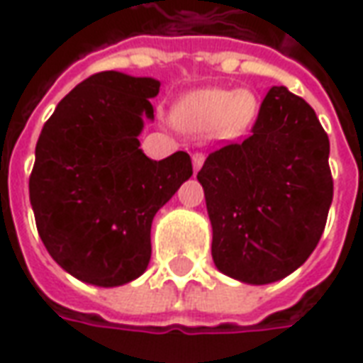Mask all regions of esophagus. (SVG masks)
Listing matches in <instances>:
<instances>
[{
    "label": "esophagus",
    "mask_w": 363,
    "mask_h": 363,
    "mask_svg": "<svg viewBox=\"0 0 363 363\" xmlns=\"http://www.w3.org/2000/svg\"><path fill=\"white\" fill-rule=\"evenodd\" d=\"M204 153H194L192 155V165H194V173H196L200 167L204 165Z\"/></svg>",
    "instance_id": "obj_1"
}]
</instances>
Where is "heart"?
<instances>
[{
  "instance_id": "obj_1",
  "label": "heart",
  "mask_w": 363,
  "mask_h": 363,
  "mask_svg": "<svg viewBox=\"0 0 363 363\" xmlns=\"http://www.w3.org/2000/svg\"><path fill=\"white\" fill-rule=\"evenodd\" d=\"M257 106V96L247 89H200L182 96L174 108V122L190 134L220 128L223 134L237 135L251 124Z\"/></svg>"
}]
</instances>
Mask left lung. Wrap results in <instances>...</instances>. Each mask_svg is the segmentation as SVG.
Masks as SVG:
<instances>
[{
    "instance_id": "left-lung-1",
    "label": "left lung",
    "mask_w": 363,
    "mask_h": 363,
    "mask_svg": "<svg viewBox=\"0 0 363 363\" xmlns=\"http://www.w3.org/2000/svg\"><path fill=\"white\" fill-rule=\"evenodd\" d=\"M252 134L212 151L198 171L218 270L247 284L281 280L303 264L333 202L328 135L301 96L272 87Z\"/></svg>"
}]
</instances>
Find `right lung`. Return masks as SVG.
I'll list each match as a JSON object with an SVG mask.
<instances>
[{"label":"right lung","mask_w":363,"mask_h":363,"mask_svg":"<svg viewBox=\"0 0 363 363\" xmlns=\"http://www.w3.org/2000/svg\"><path fill=\"white\" fill-rule=\"evenodd\" d=\"M159 85L120 72L91 75L60 101L36 142L28 179L36 229L77 280L112 288L142 276L151 221L192 174L186 151L153 161L140 150Z\"/></svg>","instance_id":"obj_1"}]
</instances>
